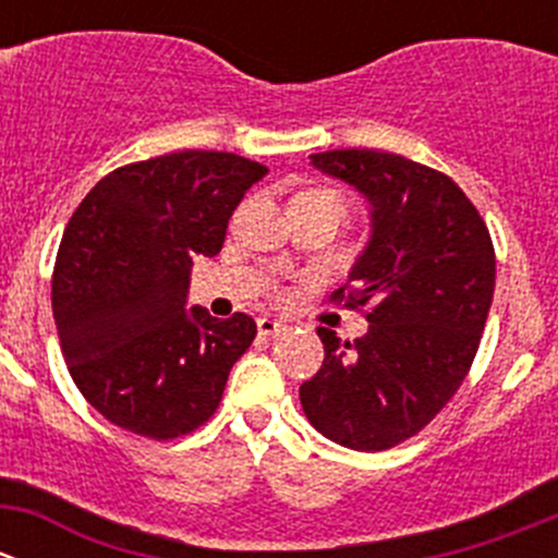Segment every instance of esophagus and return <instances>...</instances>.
Instances as JSON below:
<instances>
[{"mask_svg":"<svg viewBox=\"0 0 558 558\" xmlns=\"http://www.w3.org/2000/svg\"><path fill=\"white\" fill-rule=\"evenodd\" d=\"M256 326H258V335H264V337H275V335H283L286 331L283 320L267 318V315H264V318H258Z\"/></svg>","mask_w":558,"mask_h":558,"instance_id":"34e87169","label":"esophagus"}]
</instances>
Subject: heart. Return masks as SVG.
<instances>
[{
    "mask_svg": "<svg viewBox=\"0 0 558 558\" xmlns=\"http://www.w3.org/2000/svg\"><path fill=\"white\" fill-rule=\"evenodd\" d=\"M302 196H320V199H337V202H342L340 194H335V191H329V189H313V191H305V194H302Z\"/></svg>",
    "mask_w": 558,
    "mask_h": 558,
    "instance_id": "1",
    "label": "heart"
}]
</instances>
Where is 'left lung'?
Masks as SVG:
<instances>
[{
  "instance_id": "1",
  "label": "left lung",
  "mask_w": 558,
  "mask_h": 558,
  "mask_svg": "<svg viewBox=\"0 0 558 558\" xmlns=\"http://www.w3.org/2000/svg\"><path fill=\"white\" fill-rule=\"evenodd\" d=\"M315 170L362 191L373 238L331 294L367 307L353 342L318 326L324 364L300 386L307 421L353 451L418 435L459 391L481 345L497 280L492 234L448 174L386 150L311 156Z\"/></svg>"
}]
</instances>
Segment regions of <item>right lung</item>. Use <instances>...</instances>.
<instances>
[{"mask_svg":"<svg viewBox=\"0 0 558 558\" xmlns=\"http://www.w3.org/2000/svg\"><path fill=\"white\" fill-rule=\"evenodd\" d=\"M267 167L178 150L105 174L72 213L53 267L61 353L110 424L174 440L199 429L251 348L256 320L185 311L194 256H216L229 218Z\"/></svg>","mask_w":558,"mask_h":558,"instance_id":"1","label":"right lung"}]
</instances>
